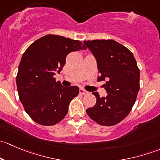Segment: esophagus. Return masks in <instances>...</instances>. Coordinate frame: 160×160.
Here are the masks:
<instances>
[{"label": "esophagus", "instance_id": "34e87169", "mask_svg": "<svg viewBox=\"0 0 160 160\" xmlns=\"http://www.w3.org/2000/svg\"><path fill=\"white\" fill-rule=\"evenodd\" d=\"M80 93L82 95H85V94H88V91L87 90H85L84 89H83V88H80Z\"/></svg>", "mask_w": 160, "mask_h": 160}]
</instances>
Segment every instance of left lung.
Masks as SVG:
<instances>
[{"label":"left lung","instance_id":"left-lung-1","mask_svg":"<svg viewBox=\"0 0 160 160\" xmlns=\"http://www.w3.org/2000/svg\"><path fill=\"white\" fill-rule=\"evenodd\" d=\"M96 58L100 76L106 80L108 95L101 98L93 92L97 102L87 109L88 116L97 123L113 126L122 122L132 110L139 90V69L133 54L125 46L112 39L83 42Z\"/></svg>","mask_w":160,"mask_h":160}]
</instances>
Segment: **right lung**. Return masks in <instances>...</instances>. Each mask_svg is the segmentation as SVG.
Segmentation results:
<instances>
[{"instance_id":"add662e5","label":"right lung","mask_w":160,"mask_h":160,"mask_svg":"<svg viewBox=\"0 0 160 160\" xmlns=\"http://www.w3.org/2000/svg\"><path fill=\"white\" fill-rule=\"evenodd\" d=\"M79 40L47 35L30 45L22 55L16 77L18 93L24 109L39 125L52 126L68 112L79 88H66L53 76L60 72L71 52L86 49Z\"/></svg>"}]
</instances>
